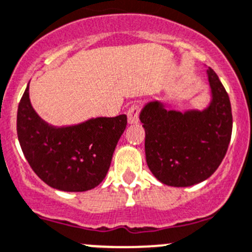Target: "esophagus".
Wrapping results in <instances>:
<instances>
[{"label": "esophagus", "mask_w": 252, "mask_h": 252, "mask_svg": "<svg viewBox=\"0 0 252 252\" xmlns=\"http://www.w3.org/2000/svg\"><path fill=\"white\" fill-rule=\"evenodd\" d=\"M128 122L130 124H136L139 122V114H140V106L139 104H133L128 109Z\"/></svg>", "instance_id": "1"}]
</instances>
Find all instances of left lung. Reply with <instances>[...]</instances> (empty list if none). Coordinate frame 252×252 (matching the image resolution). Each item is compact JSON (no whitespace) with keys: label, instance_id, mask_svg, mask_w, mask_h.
Listing matches in <instances>:
<instances>
[{"label":"left lung","instance_id":"obj_1","mask_svg":"<svg viewBox=\"0 0 252 252\" xmlns=\"http://www.w3.org/2000/svg\"><path fill=\"white\" fill-rule=\"evenodd\" d=\"M213 99L204 111H166L150 102L140 113L145 129L146 162L163 185L188 187L211 177L223 161L233 130L228 92L208 69Z\"/></svg>","mask_w":252,"mask_h":252}]
</instances>
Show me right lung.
Wrapping results in <instances>:
<instances>
[{"label":"right lung","mask_w":252,"mask_h":252,"mask_svg":"<svg viewBox=\"0 0 252 252\" xmlns=\"http://www.w3.org/2000/svg\"><path fill=\"white\" fill-rule=\"evenodd\" d=\"M126 126V116L121 114L54 128L34 112L28 86L17 112L18 140L32 170L48 186L66 192L89 191L103 181Z\"/></svg>","instance_id":"obj_1"}]
</instances>
